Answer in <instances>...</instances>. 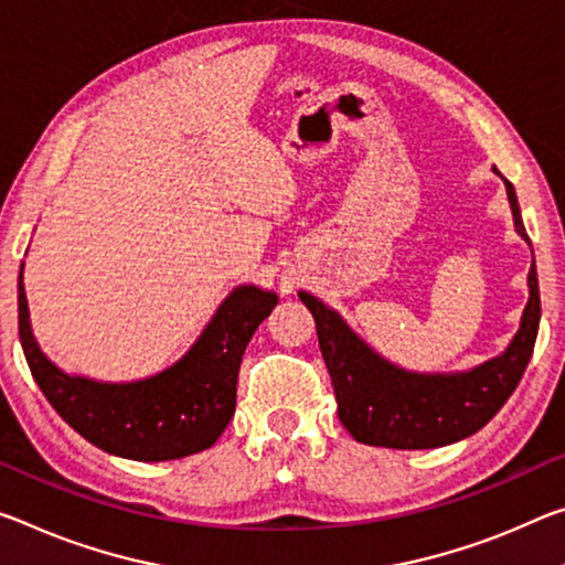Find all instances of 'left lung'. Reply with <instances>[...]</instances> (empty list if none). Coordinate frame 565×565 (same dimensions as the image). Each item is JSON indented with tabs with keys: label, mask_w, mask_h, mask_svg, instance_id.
I'll list each match as a JSON object with an SVG mask.
<instances>
[{
	"label": "left lung",
	"mask_w": 565,
	"mask_h": 565,
	"mask_svg": "<svg viewBox=\"0 0 565 565\" xmlns=\"http://www.w3.org/2000/svg\"><path fill=\"white\" fill-rule=\"evenodd\" d=\"M503 181L515 231L531 244L518 209L515 188L508 178ZM527 289L531 297L523 309L521 329L505 352L476 370L452 374L399 370L366 347L324 301L299 291L303 307L315 317L321 356L334 384L337 415L349 435L356 443L374 447L427 450L465 440L486 427L515 392L539 337L541 291L535 262L527 271Z\"/></svg>",
	"instance_id": "obj_1"
}]
</instances>
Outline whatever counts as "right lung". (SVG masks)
<instances>
[{
    "label": "right lung",
    "mask_w": 565,
    "mask_h": 565,
    "mask_svg": "<svg viewBox=\"0 0 565 565\" xmlns=\"http://www.w3.org/2000/svg\"><path fill=\"white\" fill-rule=\"evenodd\" d=\"M17 281L20 342L34 382L65 423L118 458L160 462L201 452L218 440L236 409L241 356L258 324L276 307L274 291L238 286L168 370L138 382H95L52 364L30 327L26 294Z\"/></svg>",
    "instance_id": "right-lung-1"
}]
</instances>
